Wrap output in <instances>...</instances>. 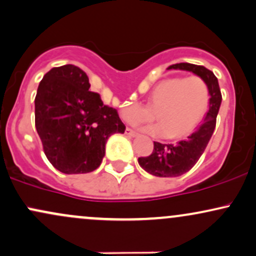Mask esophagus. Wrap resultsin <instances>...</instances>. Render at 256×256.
<instances>
[{
  "instance_id": "1",
  "label": "esophagus",
  "mask_w": 256,
  "mask_h": 256,
  "mask_svg": "<svg viewBox=\"0 0 256 256\" xmlns=\"http://www.w3.org/2000/svg\"><path fill=\"white\" fill-rule=\"evenodd\" d=\"M125 134H128V136H130V137H136L137 134H138L136 131L131 130V128H126V130H125Z\"/></svg>"
}]
</instances>
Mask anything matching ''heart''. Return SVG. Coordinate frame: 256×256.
Wrapping results in <instances>:
<instances>
[{"mask_svg": "<svg viewBox=\"0 0 256 256\" xmlns=\"http://www.w3.org/2000/svg\"><path fill=\"white\" fill-rule=\"evenodd\" d=\"M210 91L198 76L166 78L152 88L146 107L126 104L122 116L128 122H146L156 118L158 124L146 126V131L168 140L183 138L195 130L210 108Z\"/></svg>", "mask_w": 256, "mask_h": 256, "instance_id": "b5f03b06", "label": "heart"}]
</instances>
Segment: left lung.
Here are the masks:
<instances>
[{
	"label": "left lung",
	"instance_id": "left-lung-1",
	"mask_svg": "<svg viewBox=\"0 0 256 256\" xmlns=\"http://www.w3.org/2000/svg\"><path fill=\"white\" fill-rule=\"evenodd\" d=\"M167 70H183L195 73L207 82L210 91V110L198 130L186 140L176 144H162L154 142V149L149 156L138 158V164L144 171L156 177H179L195 166L204 154L206 146L212 137L216 124V116L222 104V92L218 79L212 71L204 66L180 62L170 66Z\"/></svg>",
	"mask_w": 256,
	"mask_h": 256
}]
</instances>
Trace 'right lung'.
I'll return each mask as SVG.
<instances>
[{"label": "right lung", "mask_w": 256, "mask_h": 256, "mask_svg": "<svg viewBox=\"0 0 256 256\" xmlns=\"http://www.w3.org/2000/svg\"><path fill=\"white\" fill-rule=\"evenodd\" d=\"M86 73L74 64L44 74L34 98V124L49 162L66 174L95 171L107 140L124 134L116 110L90 91Z\"/></svg>", "instance_id": "obj_1"}]
</instances>
